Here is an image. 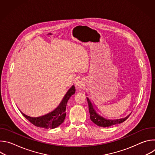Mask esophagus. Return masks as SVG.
I'll use <instances>...</instances> for the list:
<instances>
[{"instance_id": "esophagus-1", "label": "esophagus", "mask_w": 155, "mask_h": 155, "mask_svg": "<svg viewBox=\"0 0 155 155\" xmlns=\"http://www.w3.org/2000/svg\"><path fill=\"white\" fill-rule=\"evenodd\" d=\"M84 86V83L83 82L82 80H77L76 81V87L77 89H81Z\"/></svg>"}]
</instances>
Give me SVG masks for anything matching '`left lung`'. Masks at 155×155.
<instances>
[{
    "label": "left lung",
    "mask_w": 155,
    "mask_h": 155,
    "mask_svg": "<svg viewBox=\"0 0 155 155\" xmlns=\"http://www.w3.org/2000/svg\"><path fill=\"white\" fill-rule=\"evenodd\" d=\"M87 101L88 103V108H89V112L90 114V119L96 125L101 126V127H108V126H114L115 124H118L120 123H121L124 122L125 120H126L130 115L124 118H121L119 120H107L99 115H98L96 112L95 111V110L93 108V104L90 101L89 98L87 97Z\"/></svg>",
    "instance_id": "8db88e82"
}]
</instances>
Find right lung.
Segmentation results:
<instances>
[{"instance_id": "1", "label": "right lung", "mask_w": 155, "mask_h": 155, "mask_svg": "<svg viewBox=\"0 0 155 155\" xmlns=\"http://www.w3.org/2000/svg\"><path fill=\"white\" fill-rule=\"evenodd\" d=\"M75 93V87L73 85L66 93L60 105L52 112L40 117L33 118L29 117L19 110L20 112L28 121L34 126L45 129H53L61 124L66 115L65 108L68 100Z\"/></svg>"}]
</instances>
